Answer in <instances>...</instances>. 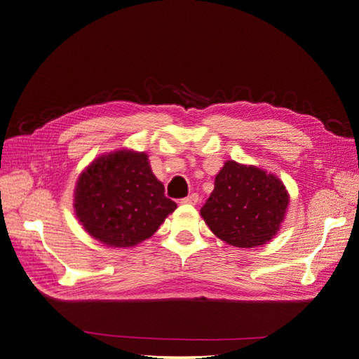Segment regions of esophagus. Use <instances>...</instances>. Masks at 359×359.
I'll return each mask as SVG.
<instances>
[{
    "instance_id": "obj_1",
    "label": "esophagus",
    "mask_w": 359,
    "mask_h": 359,
    "mask_svg": "<svg viewBox=\"0 0 359 359\" xmlns=\"http://www.w3.org/2000/svg\"><path fill=\"white\" fill-rule=\"evenodd\" d=\"M198 201H199V194L198 193H191V194H188L187 198L182 199V203H184V204H196Z\"/></svg>"
}]
</instances>
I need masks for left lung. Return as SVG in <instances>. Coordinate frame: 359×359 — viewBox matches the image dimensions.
Masks as SVG:
<instances>
[{
  "mask_svg": "<svg viewBox=\"0 0 359 359\" xmlns=\"http://www.w3.org/2000/svg\"><path fill=\"white\" fill-rule=\"evenodd\" d=\"M287 205L288 193L276 175L226 161L217 174L214 191L201 208V217L226 244L253 248L277 234Z\"/></svg>",
  "mask_w": 359,
  "mask_h": 359,
  "instance_id": "obj_1",
  "label": "left lung"
}]
</instances>
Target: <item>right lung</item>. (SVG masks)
<instances>
[{
	"instance_id": "1",
	"label": "right lung",
	"mask_w": 359,
	"mask_h": 359,
	"mask_svg": "<svg viewBox=\"0 0 359 359\" xmlns=\"http://www.w3.org/2000/svg\"><path fill=\"white\" fill-rule=\"evenodd\" d=\"M79 222L102 244L133 247L150 238L177 204L151 172L145 154L120 150L100 156L79 177Z\"/></svg>"
}]
</instances>
